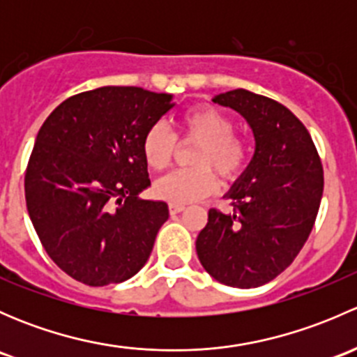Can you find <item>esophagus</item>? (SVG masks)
<instances>
[{"label":"esophagus","instance_id":"esophagus-1","mask_svg":"<svg viewBox=\"0 0 357 357\" xmlns=\"http://www.w3.org/2000/svg\"><path fill=\"white\" fill-rule=\"evenodd\" d=\"M185 211V205L183 204H169V212L171 214H178V212Z\"/></svg>","mask_w":357,"mask_h":357}]
</instances>
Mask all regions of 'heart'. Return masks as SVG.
<instances>
[{"mask_svg":"<svg viewBox=\"0 0 357 357\" xmlns=\"http://www.w3.org/2000/svg\"><path fill=\"white\" fill-rule=\"evenodd\" d=\"M185 136L199 143L192 155L195 167L179 169L157 181L155 193L171 204H188L211 195L218 186V171L231 179L245 167L248 149L242 136L235 135V122L212 105L192 107L181 115ZM176 152V138L164 122H157L143 138L146 164L155 171L169 167Z\"/></svg>","mask_w":357,"mask_h":357,"instance_id":"b5f03b06","label":"heart"}]
</instances>
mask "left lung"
<instances>
[{"mask_svg":"<svg viewBox=\"0 0 357 357\" xmlns=\"http://www.w3.org/2000/svg\"><path fill=\"white\" fill-rule=\"evenodd\" d=\"M212 102L245 117L255 152L226 193L231 214L208 211L197 254L219 283L255 289L285 271L304 247L323 195L321 160L305 126L282 103L247 89Z\"/></svg>","mask_w":357,"mask_h":357,"instance_id":"1","label":"left lung"}]
</instances>
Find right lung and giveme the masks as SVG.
Returning a JSON list of instances; mask_svg holds the SVG:
<instances>
[{
    "mask_svg": "<svg viewBox=\"0 0 357 357\" xmlns=\"http://www.w3.org/2000/svg\"><path fill=\"white\" fill-rule=\"evenodd\" d=\"M171 100L103 86L67 98L39 129L25 171L29 218L52 261L84 285L135 276L167 221L165 202L138 193L150 186L143 138Z\"/></svg>",
    "mask_w": 357,
    "mask_h": 357,
    "instance_id": "right-lung-1",
    "label": "right lung"
}]
</instances>
